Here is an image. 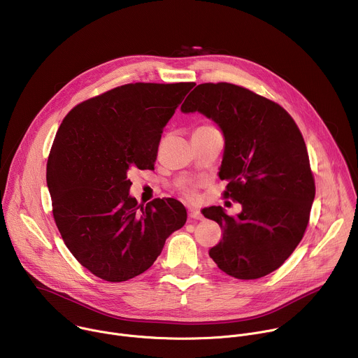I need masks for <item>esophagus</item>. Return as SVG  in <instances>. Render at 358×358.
<instances>
[{"instance_id":"esophagus-1","label":"esophagus","mask_w":358,"mask_h":358,"mask_svg":"<svg viewBox=\"0 0 358 358\" xmlns=\"http://www.w3.org/2000/svg\"><path fill=\"white\" fill-rule=\"evenodd\" d=\"M188 217H189V220H202L201 213L198 210H194V208L188 210Z\"/></svg>"}]
</instances>
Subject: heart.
I'll list each match as a JSON object with an SVG mask.
<instances>
[{"instance_id": "1", "label": "heart", "mask_w": 358, "mask_h": 358, "mask_svg": "<svg viewBox=\"0 0 358 358\" xmlns=\"http://www.w3.org/2000/svg\"><path fill=\"white\" fill-rule=\"evenodd\" d=\"M184 192H185L187 198H189V199H194V198H195V192H194V189H191V188H185V189H184Z\"/></svg>"}]
</instances>
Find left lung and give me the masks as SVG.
I'll use <instances>...</instances> for the list:
<instances>
[{
  "instance_id": "8db88e82",
  "label": "left lung",
  "mask_w": 358,
  "mask_h": 358,
  "mask_svg": "<svg viewBox=\"0 0 358 358\" xmlns=\"http://www.w3.org/2000/svg\"><path fill=\"white\" fill-rule=\"evenodd\" d=\"M181 112H198L221 129L225 147L218 174L228 181L224 195L242 206L236 217L222 207L202 210L222 228L210 257L236 279L269 275L301 241L316 194L299 127L275 101L225 82L198 85Z\"/></svg>"
}]
</instances>
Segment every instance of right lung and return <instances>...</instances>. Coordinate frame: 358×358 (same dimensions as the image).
Segmentation results:
<instances>
[{
	"label": "right lung",
	"instance_id": "1",
	"mask_svg": "<svg viewBox=\"0 0 358 358\" xmlns=\"http://www.w3.org/2000/svg\"><path fill=\"white\" fill-rule=\"evenodd\" d=\"M195 83H129L75 106L46 166L62 239L78 262L108 282L147 271L187 221L174 198L137 206L130 170H152L163 129Z\"/></svg>",
	"mask_w": 358,
	"mask_h": 358
}]
</instances>
